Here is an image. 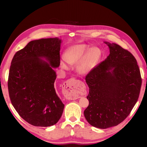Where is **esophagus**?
I'll use <instances>...</instances> for the list:
<instances>
[{
  "label": "esophagus",
  "instance_id": "obj_1",
  "mask_svg": "<svg viewBox=\"0 0 147 147\" xmlns=\"http://www.w3.org/2000/svg\"><path fill=\"white\" fill-rule=\"evenodd\" d=\"M64 96L68 100H75L79 98L77 91L78 90V81L70 78L64 83Z\"/></svg>",
  "mask_w": 147,
  "mask_h": 147
}]
</instances>
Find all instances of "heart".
<instances>
[{
  "label": "heart",
  "instance_id": "heart-1",
  "mask_svg": "<svg viewBox=\"0 0 147 147\" xmlns=\"http://www.w3.org/2000/svg\"><path fill=\"white\" fill-rule=\"evenodd\" d=\"M101 56L100 50L98 48L92 47L85 44H78L68 48L64 53V59L68 64H77V70L80 74L89 73L94 69ZM61 66L64 69L68 67L64 61H61Z\"/></svg>",
  "mask_w": 147,
  "mask_h": 147
}]
</instances>
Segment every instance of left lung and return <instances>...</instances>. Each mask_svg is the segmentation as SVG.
Segmentation results:
<instances>
[{
  "mask_svg": "<svg viewBox=\"0 0 147 147\" xmlns=\"http://www.w3.org/2000/svg\"><path fill=\"white\" fill-rule=\"evenodd\" d=\"M110 55L85 78L89 105L84 111L91 126L107 129L126 118L139 98L142 78L134 56L116 43L104 42Z\"/></svg>",
  "mask_w": 147,
  "mask_h": 147,
  "instance_id": "obj_1",
  "label": "left lung"
}]
</instances>
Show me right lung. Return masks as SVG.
<instances>
[{"label": "right lung", "instance_id": "obj_1", "mask_svg": "<svg viewBox=\"0 0 147 147\" xmlns=\"http://www.w3.org/2000/svg\"><path fill=\"white\" fill-rule=\"evenodd\" d=\"M62 40H35L16 53L8 75L11 104L20 117L35 126L54 125L62 116L64 104L54 86L60 65Z\"/></svg>", "mask_w": 147, "mask_h": 147}]
</instances>
